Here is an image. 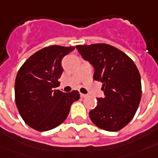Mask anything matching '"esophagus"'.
Here are the masks:
<instances>
[{"label": "esophagus", "mask_w": 158, "mask_h": 158, "mask_svg": "<svg viewBox=\"0 0 158 158\" xmlns=\"http://www.w3.org/2000/svg\"><path fill=\"white\" fill-rule=\"evenodd\" d=\"M80 95H81V98H85V97H87V94H81Z\"/></svg>", "instance_id": "esophagus-1"}]
</instances>
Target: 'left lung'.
<instances>
[{
  "label": "left lung",
  "mask_w": 158,
  "mask_h": 158,
  "mask_svg": "<svg viewBox=\"0 0 158 158\" xmlns=\"http://www.w3.org/2000/svg\"><path fill=\"white\" fill-rule=\"evenodd\" d=\"M83 60L94 69V80L102 81L104 98L89 112L92 122L101 129L116 131L134 117L141 100V78L133 61L106 44L77 45Z\"/></svg>",
  "instance_id": "left-lung-1"
}]
</instances>
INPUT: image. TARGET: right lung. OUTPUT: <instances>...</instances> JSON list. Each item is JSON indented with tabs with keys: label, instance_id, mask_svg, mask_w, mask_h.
I'll use <instances>...</instances> for the list:
<instances>
[{
	"label": "right lung",
	"instance_id": "add662e5",
	"mask_svg": "<svg viewBox=\"0 0 158 158\" xmlns=\"http://www.w3.org/2000/svg\"><path fill=\"white\" fill-rule=\"evenodd\" d=\"M75 46L52 45L31 55L20 67L15 79V102L23 120L34 130L45 131L58 127L68 117L79 92L54 89L64 71L62 60Z\"/></svg>",
	"mask_w": 158,
	"mask_h": 158
}]
</instances>
